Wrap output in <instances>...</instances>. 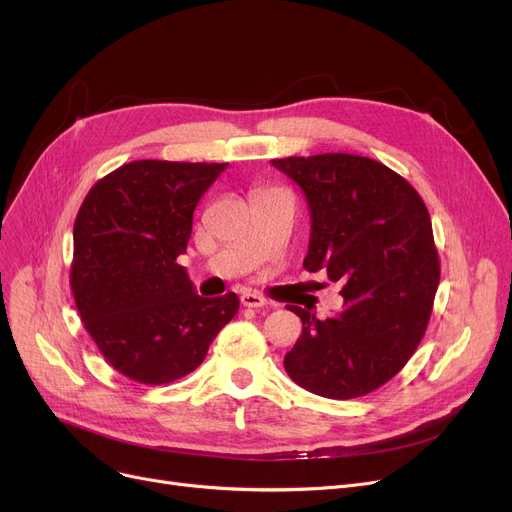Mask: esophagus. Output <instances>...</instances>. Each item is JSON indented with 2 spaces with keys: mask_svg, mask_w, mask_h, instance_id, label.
I'll use <instances>...</instances> for the list:
<instances>
[{
  "mask_svg": "<svg viewBox=\"0 0 512 512\" xmlns=\"http://www.w3.org/2000/svg\"><path fill=\"white\" fill-rule=\"evenodd\" d=\"M240 303L245 305V307H265V305H270V301L263 299L261 294H257V292H242Z\"/></svg>",
  "mask_w": 512,
  "mask_h": 512,
  "instance_id": "1",
  "label": "esophagus"
}]
</instances>
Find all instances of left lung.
I'll use <instances>...</instances> for the list:
<instances>
[{
	"mask_svg": "<svg viewBox=\"0 0 512 512\" xmlns=\"http://www.w3.org/2000/svg\"><path fill=\"white\" fill-rule=\"evenodd\" d=\"M311 211L307 272L342 286L340 313L317 319L288 305L303 332L284 357L301 388L336 400L365 396L407 365L440 282L432 220L415 188L380 161L351 153L272 159Z\"/></svg>",
	"mask_w": 512,
	"mask_h": 512,
	"instance_id": "8db88e82",
	"label": "left lung"
}]
</instances>
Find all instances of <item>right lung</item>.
I'll return each instance as SVG.
<instances>
[{"label": "right lung", "mask_w": 512, "mask_h": 512, "mask_svg": "<svg viewBox=\"0 0 512 512\" xmlns=\"http://www.w3.org/2000/svg\"><path fill=\"white\" fill-rule=\"evenodd\" d=\"M228 164L139 159L97 180L74 222L70 288L85 330L126 378L161 386L195 371L238 311L205 299L176 263L193 213Z\"/></svg>", "instance_id": "add662e5"}]
</instances>
